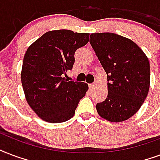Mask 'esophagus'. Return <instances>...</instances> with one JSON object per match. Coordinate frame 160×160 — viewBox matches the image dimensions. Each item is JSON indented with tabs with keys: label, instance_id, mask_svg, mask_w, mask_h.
<instances>
[{
	"label": "esophagus",
	"instance_id": "obj_1",
	"mask_svg": "<svg viewBox=\"0 0 160 160\" xmlns=\"http://www.w3.org/2000/svg\"><path fill=\"white\" fill-rule=\"evenodd\" d=\"M94 85H95V83H90L89 84V88H92L94 87Z\"/></svg>",
	"mask_w": 160,
	"mask_h": 160
}]
</instances>
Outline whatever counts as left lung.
I'll return each mask as SVG.
<instances>
[{"instance_id": "obj_1", "label": "left lung", "mask_w": 160, "mask_h": 160, "mask_svg": "<svg viewBox=\"0 0 160 160\" xmlns=\"http://www.w3.org/2000/svg\"><path fill=\"white\" fill-rule=\"evenodd\" d=\"M89 42L108 75L107 98L97 103L98 112L110 122L125 121L138 112L148 95V58L133 41L115 33H92Z\"/></svg>"}]
</instances>
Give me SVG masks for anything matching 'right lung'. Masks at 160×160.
Returning a JSON list of instances; mask_svg holds the SVG:
<instances>
[{
  "label": "right lung",
  "mask_w": 160,
  "mask_h": 160,
  "mask_svg": "<svg viewBox=\"0 0 160 160\" xmlns=\"http://www.w3.org/2000/svg\"><path fill=\"white\" fill-rule=\"evenodd\" d=\"M88 41L89 33L50 31L26 52L21 73L23 91L30 107L46 122H62L73 117L88 90L85 82L64 78L72 69L77 49Z\"/></svg>",
  "instance_id": "obj_1"
}]
</instances>
